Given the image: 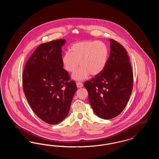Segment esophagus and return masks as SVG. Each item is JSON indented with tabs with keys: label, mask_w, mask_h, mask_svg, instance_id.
<instances>
[{
	"label": "esophagus",
	"mask_w": 159,
	"mask_h": 159,
	"mask_svg": "<svg viewBox=\"0 0 159 159\" xmlns=\"http://www.w3.org/2000/svg\"><path fill=\"white\" fill-rule=\"evenodd\" d=\"M76 85H77V88H82V87H83V84L81 83V82H76Z\"/></svg>",
	"instance_id": "34e87169"
}]
</instances>
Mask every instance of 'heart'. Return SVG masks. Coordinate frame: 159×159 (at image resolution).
Masks as SVG:
<instances>
[{
    "label": "heart",
    "mask_w": 159,
    "mask_h": 159,
    "mask_svg": "<svg viewBox=\"0 0 159 159\" xmlns=\"http://www.w3.org/2000/svg\"><path fill=\"white\" fill-rule=\"evenodd\" d=\"M108 50L101 41L84 40L77 42L70 47L62 57V63L69 73L76 70L79 64L81 66L73 75L75 80H84L91 74L99 75L104 70L108 60Z\"/></svg>",
    "instance_id": "1"
}]
</instances>
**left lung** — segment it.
<instances>
[{"label": "left lung", "mask_w": 159, "mask_h": 159, "mask_svg": "<svg viewBox=\"0 0 159 159\" xmlns=\"http://www.w3.org/2000/svg\"><path fill=\"white\" fill-rule=\"evenodd\" d=\"M110 40V53L104 70L84 83L94 113L104 119L121 113L128 102L134 84L126 50L117 41Z\"/></svg>", "instance_id": "obj_1"}]
</instances>
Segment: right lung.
Returning a JSON list of instances; mask_svg holds the SVG:
<instances>
[{
	"label": "right lung",
	"instance_id": "right-lung-1",
	"mask_svg": "<svg viewBox=\"0 0 159 159\" xmlns=\"http://www.w3.org/2000/svg\"><path fill=\"white\" fill-rule=\"evenodd\" d=\"M65 39L38 46L27 61L23 73V91L34 113L51 125L68 115L77 88L63 68L61 46Z\"/></svg>",
	"mask_w": 159,
	"mask_h": 159
}]
</instances>
